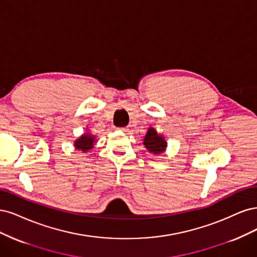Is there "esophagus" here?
Here are the masks:
<instances>
[{"instance_id":"esophagus-1","label":"esophagus","mask_w":257,"mask_h":257,"mask_svg":"<svg viewBox=\"0 0 257 257\" xmlns=\"http://www.w3.org/2000/svg\"><path fill=\"white\" fill-rule=\"evenodd\" d=\"M117 130H119V131H122V132H126L128 129H127L126 127H119V128H117Z\"/></svg>"}]
</instances>
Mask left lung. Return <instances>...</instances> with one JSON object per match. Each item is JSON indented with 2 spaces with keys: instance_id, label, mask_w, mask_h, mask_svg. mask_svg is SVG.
<instances>
[{
  "instance_id": "left-lung-1",
  "label": "left lung",
  "mask_w": 257,
  "mask_h": 257,
  "mask_svg": "<svg viewBox=\"0 0 257 257\" xmlns=\"http://www.w3.org/2000/svg\"><path fill=\"white\" fill-rule=\"evenodd\" d=\"M144 145L148 152H151L154 155H158L165 151L167 142L161 136L157 134L155 129L150 128L144 139Z\"/></svg>"
}]
</instances>
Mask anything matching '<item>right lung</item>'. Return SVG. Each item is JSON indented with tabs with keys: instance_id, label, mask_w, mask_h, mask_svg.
<instances>
[{
	"instance_id": "1",
	"label": "right lung",
	"mask_w": 257,
	"mask_h": 257,
	"mask_svg": "<svg viewBox=\"0 0 257 257\" xmlns=\"http://www.w3.org/2000/svg\"><path fill=\"white\" fill-rule=\"evenodd\" d=\"M94 137L90 135H84L82 136L81 138H79L76 143H74V146L78 151H82V152H86L90 148H93V143H94Z\"/></svg>"
}]
</instances>
